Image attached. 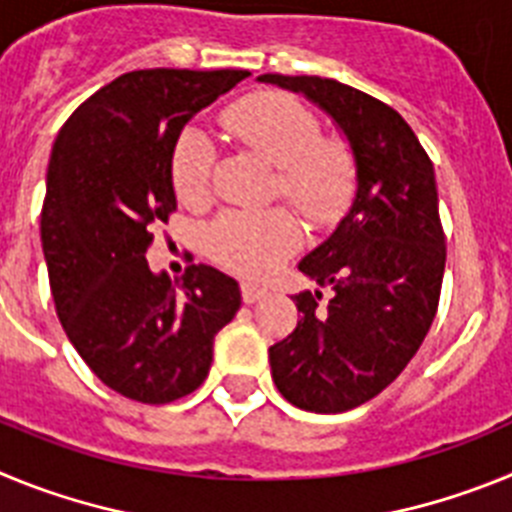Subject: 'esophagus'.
Segmentation results:
<instances>
[{
  "label": "esophagus",
  "instance_id": "esophagus-1",
  "mask_svg": "<svg viewBox=\"0 0 512 512\" xmlns=\"http://www.w3.org/2000/svg\"><path fill=\"white\" fill-rule=\"evenodd\" d=\"M241 295H243V302L253 305V302H259L261 297L266 295V287H261V284H256V282H243Z\"/></svg>",
  "mask_w": 512,
  "mask_h": 512
}]
</instances>
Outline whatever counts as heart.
Returning <instances> with one entry per match:
<instances>
[{
    "mask_svg": "<svg viewBox=\"0 0 512 512\" xmlns=\"http://www.w3.org/2000/svg\"><path fill=\"white\" fill-rule=\"evenodd\" d=\"M230 138L277 166L282 194L307 223L330 228L356 197V156L346 140L323 138L310 107L279 92H259L223 112ZM217 151L200 128H187L171 153V182L187 207H205L215 192ZM302 241L300 223L282 207L228 210L207 233V246L220 264L246 274H269Z\"/></svg>",
    "mask_w": 512,
    "mask_h": 512,
    "instance_id": "obj_1",
    "label": "heart"
}]
</instances>
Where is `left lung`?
Masks as SVG:
<instances>
[{"label": "left lung", "mask_w": 512, "mask_h": 512, "mask_svg": "<svg viewBox=\"0 0 512 512\" xmlns=\"http://www.w3.org/2000/svg\"><path fill=\"white\" fill-rule=\"evenodd\" d=\"M259 81L318 104L356 156L354 202L300 261L330 297L323 302L320 289L295 295L297 328L269 348L284 400L310 413H346L400 377L436 318L446 266L436 174L390 104L320 76Z\"/></svg>", "instance_id": "obj_1"}]
</instances>
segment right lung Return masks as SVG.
I'll list each match as a JSON object with an SVG mask.
<instances>
[{
  "label": "right lung",
  "mask_w": 512,
  "mask_h": 512,
  "mask_svg": "<svg viewBox=\"0 0 512 512\" xmlns=\"http://www.w3.org/2000/svg\"><path fill=\"white\" fill-rule=\"evenodd\" d=\"M248 71L146 69L117 76L63 122L40 212L51 295L79 356L110 390L164 405L205 382L212 343L241 307L207 264L153 274V228L176 210L171 153L202 107Z\"/></svg>",
  "instance_id": "1"
}]
</instances>
